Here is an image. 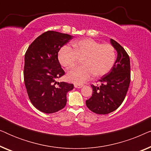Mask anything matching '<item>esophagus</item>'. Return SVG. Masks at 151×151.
Here are the masks:
<instances>
[{
  "label": "esophagus",
  "mask_w": 151,
  "mask_h": 151,
  "mask_svg": "<svg viewBox=\"0 0 151 151\" xmlns=\"http://www.w3.org/2000/svg\"><path fill=\"white\" fill-rule=\"evenodd\" d=\"M74 86H75V88H80L82 87H83V85H80V84H74Z\"/></svg>",
  "instance_id": "34e87169"
}]
</instances>
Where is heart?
Here are the masks:
<instances>
[{"label":"heart","mask_w":151,"mask_h":151,"mask_svg":"<svg viewBox=\"0 0 151 151\" xmlns=\"http://www.w3.org/2000/svg\"><path fill=\"white\" fill-rule=\"evenodd\" d=\"M73 49L64 46L58 53L60 63L67 69H71L79 58L83 65L70 70L67 78L76 84H82L93 74L104 76L112 69L116 60L115 48L111 45L101 44L93 39L86 38L73 43Z\"/></svg>","instance_id":"1"}]
</instances>
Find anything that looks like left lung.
Here are the masks:
<instances>
[{"instance_id": "left-lung-1", "label": "left lung", "mask_w": 151, "mask_h": 151, "mask_svg": "<svg viewBox=\"0 0 151 151\" xmlns=\"http://www.w3.org/2000/svg\"><path fill=\"white\" fill-rule=\"evenodd\" d=\"M111 44L117 55L111 71L99 82L100 86L92 85V96L86 100V106L97 114H108L116 110L124 100L131 82L129 56L124 49L113 39Z\"/></svg>"}]
</instances>
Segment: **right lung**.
Returning <instances> with one entry per match:
<instances>
[{
  "label": "right lung",
  "instance_id": "1",
  "mask_svg": "<svg viewBox=\"0 0 151 151\" xmlns=\"http://www.w3.org/2000/svg\"><path fill=\"white\" fill-rule=\"evenodd\" d=\"M73 36L48 31L39 36L28 47L24 55V81L32 104L45 113L63 109L67 104V94L73 84L57 82L65 74L58 53ZM57 83L58 86L55 85Z\"/></svg>",
  "mask_w": 151,
  "mask_h": 151
}]
</instances>
